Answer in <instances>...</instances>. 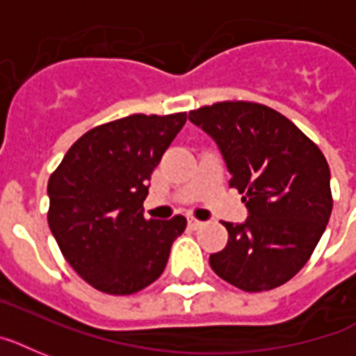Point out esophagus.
<instances>
[{"instance_id": "34e87169", "label": "esophagus", "mask_w": 356, "mask_h": 356, "mask_svg": "<svg viewBox=\"0 0 356 356\" xmlns=\"http://www.w3.org/2000/svg\"><path fill=\"white\" fill-rule=\"evenodd\" d=\"M203 221H199V219L195 218H188V227L190 228H199V227H203Z\"/></svg>"}]
</instances>
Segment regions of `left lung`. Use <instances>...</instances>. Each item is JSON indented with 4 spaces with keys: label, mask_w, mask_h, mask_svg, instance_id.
Listing matches in <instances>:
<instances>
[{
    "label": "left lung",
    "mask_w": 356,
    "mask_h": 356,
    "mask_svg": "<svg viewBox=\"0 0 356 356\" xmlns=\"http://www.w3.org/2000/svg\"><path fill=\"white\" fill-rule=\"evenodd\" d=\"M188 118L219 146L245 223H225L227 247L210 256L219 278L247 293L270 291L309 261L333 210L331 173L316 144L263 104L228 100Z\"/></svg>",
    "instance_id": "left-lung-1"
}]
</instances>
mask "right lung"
<instances>
[{"label":"right lung","mask_w":356,"mask_h":356,"mask_svg":"<svg viewBox=\"0 0 356 356\" xmlns=\"http://www.w3.org/2000/svg\"><path fill=\"white\" fill-rule=\"evenodd\" d=\"M186 113L129 115L89 129L47 184L49 228L80 278L106 294L143 291L163 274L186 219L144 218L148 181Z\"/></svg>","instance_id":"1"}]
</instances>
